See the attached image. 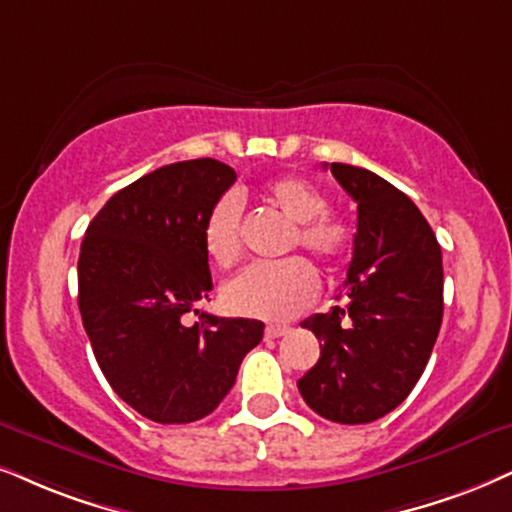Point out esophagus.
I'll return each instance as SVG.
<instances>
[{
	"label": "esophagus",
	"mask_w": 512,
	"mask_h": 512,
	"mask_svg": "<svg viewBox=\"0 0 512 512\" xmlns=\"http://www.w3.org/2000/svg\"><path fill=\"white\" fill-rule=\"evenodd\" d=\"M290 331L288 326H269L267 331H264V335H267L269 340H274V338H281V335H286Z\"/></svg>",
	"instance_id": "esophagus-1"
}]
</instances>
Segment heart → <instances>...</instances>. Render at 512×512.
<instances>
[{"label":"heart","instance_id":"obj_1","mask_svg":"<svg viewBox=\"0 0 512 512\" xmlns=\"http://www.w3.org/2000/svg\"><path fill=\"white\" fill-rule=\"evenodd\" d=\"M260 196L281 212L293 231L288 250L300 245L323 269H338L352 252V231L342 219L328 215V200L312 181L281 174L264 181ZM205 252L217 267H231L243 250L241 241V203L234 193L219 196L203 224ZM316 295V274L302 257L274 264H250L224 286V304L238 316L262 321H288L300 314Z\"/></svg>","mask_w":512,"mask_h":512}]
</instances>
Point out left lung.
<instances>
[{
    "label": "left lung",
    "instance_id": "left-lung-1",
    "mask_svg": "<svg viewBox=\"0 0 512 512\" xmlns=\"http://www.w3.org/2000/svg\"><path fill=\"white\" fill-rule=\"evenodd\" d=\"M331 172L357 203L347 304L302 321L321 357L297 387L319 416L361 425L397 409L428 366L444 314L442 250L390 181L345 163Z\"/></svg>",
    "mask_w": 512,
    "mask_h": 512
}]
</instances>
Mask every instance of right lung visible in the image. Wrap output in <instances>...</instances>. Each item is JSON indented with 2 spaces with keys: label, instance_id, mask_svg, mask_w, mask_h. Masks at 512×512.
<instances>
[{
  "label": "right lung",
  "instance_id": "right-lung-1",
  "mask_svg": "<svg viewBox=\"0 0 512 512\" xmlns=\"http://www.w3.org/2000/svg\"><path fill=\"white\" fill-rule=\"evenodd\" d=\"M236 181L212 158L165 165L115 193L84 234L77 304L115 394L153 423L205 418L236 383L264 323L198 312L212 276L203 224ZM201 314L186 327L183 316Z\"/></svg>",
  "mask_w": 512,
  "mask_h": 512
}]
</instances>
